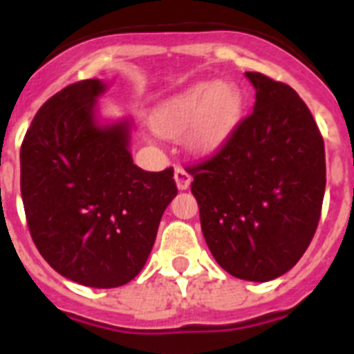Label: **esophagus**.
<instances>
[{"label": "esophagus", "mask_w": 354, "mask_h": 354, "mask_svg": "<svg viewBox=\"0 0 354 354\" xmlns=\"http://www.w3.org/2000/svg\"><path fill=\"white\" fill-rule=\"evenodd\" d=\"M175 183H177V187H179L180 192L183 189H187L189 187V184H192V175H189V171L184 170L183 167H177L175 168Z\"/></svg>", "instance_id": "esophagus-1"}]
</instances>
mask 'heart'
I'll return each instance as SVG.
<instances>
[{
  "label": "heart",
  "mask_w": 354,
  "mask_h": 354,
  "mask_svg": "<svg viewBox=\"0 0 354 354\" xmlns=\"http://www.w3.org/2000/svg\"><path fill=\"white\" fill-rule=\"evenodd\" d=\"M243 97L232 83H196L161 104L154 113V129L177 138L187 131L186 142L196 152L220 149L239 120Z\"/></svg>",
  "instance_id": "1"
}]
</instances>
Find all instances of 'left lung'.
Returning a JSON list of instances; mask_svg holds the SVG:
<instances>
[{
    "label": "left lung",
    "instance_id": "left-lung-1",
    "mask_svg": "<svg viewBox=\"0 0 354 354\" xmlns=\"http://www.w3.org/2000/svg\"><path fill=\"white\" fill-rule=\"evenodd\" d=\"M253 111L227 142L193 165L192 193L212 257L227 273L268 282L303 257L326 187L324 142L289 84L246 72Z\"/></svg>",
    "mask_w": 354,
    "mask_h": 354
}]
</instances>
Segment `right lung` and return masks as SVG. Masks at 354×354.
Instances as JSON below:
<instances>
[{
    "label": "right lung",
    "instance_id": "1",
    "mask_svg": "<svg viewBox=\"0 0 354 354\" xmlns=\"http://www.w3.org/2000/svg\"><path fill=\"white\" fill-rule=\"evenodd\" d=\"M101 80L72 83L37 111L21 145V195L31 239L53 270L111 289L145 266L177 195L174 168L145 171L129 152V120L101 126Z\"/></svg>",
    "mask_w": 354,
    "mask_h": 354
}]
</instances>
